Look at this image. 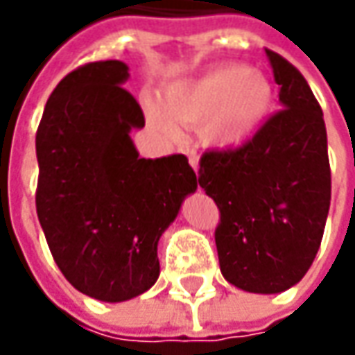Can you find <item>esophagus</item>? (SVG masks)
Returning a JSON list of instances; mask_svg holds the SVG:
<instances>
[{
  "label": "esophagus",
  "mask_w": 355,
  "mask_h": 355,
  "mask_svg": "<svg viewBox=\"0 0 355 355\" xmlns=\"http://www.w3.org/2000/svg\"><path fill=\"white\" fill-rule=\"evenodd\" d=\"M182 152H184L185 156H187V159H189V164H191V168L198 171V168H199L198 152H196L193 148H189V146H185V148H182Z\"/></svg>",
  "instance_id": "1"
}]
</instances>
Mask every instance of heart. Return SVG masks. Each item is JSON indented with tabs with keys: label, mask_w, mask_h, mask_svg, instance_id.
I'll return each instance as SVG.
<instances>
[{
	"label": "heart",
	"mask_w": 355,
	"mask_h": 355,
	"mask_svg": "<svg viewBox=\"0 0 355 355\" xmlns=\"http://www.w3.org/2000/svg\"><path fill=\"white\" fill-rule=\"evenodd\" d=\"M168 112L187 126L201 124L203 138L221 150L249 144L263 130L272 108L265 76L245 64H221L198 78L175 83L166 92ZM157 126L173 134L175 124L159 106H150Z\"/></svg>",
	"instance_id": "b5f03b06"
}]
</instances>
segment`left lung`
Segmentation results:
<instances>
[{
	"instance_id": "obj_1",
	"label": "left lung",
	"mask_w": 355,
	"mask_h": 355,
	"mask_svg": "<svg viewBox=\"0 0 355 355\" xmlns=\"http://www.w3.org/2000/svg\"><path fill=\"white\" fill-rule=\"evenodd\" d=\"M266 57L282 110L249 144L205 152L198 184L221 213L215 245L227 282L277 294L302 280L320 249L332 182L320 104L296 67Z\"/></svg>"
}]
</instances>
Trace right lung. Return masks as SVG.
Returning <instances> with one entry per match:
<instances>
[{"label":"right lung","instance_id":"1","mask_svg":"<svg viewBox=\"0 0 355 355\" xmlns=\"http://www.w3.org/2000/svg\"><path fill=\"white\" fill-rule=\"evenodd\" d=\"M122 61L89 62L51 92L35 148L37 217L51 254L76 291L124 302L159 277L157 241L198 189L184 154L146 159L130 138L140 104L122 89Z\"/></svg>","mask_w":355,"mask_h":355}]
</instances>
